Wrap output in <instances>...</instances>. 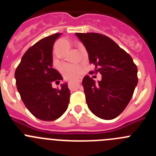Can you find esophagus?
I'll list each match as a JSON object with an SVG mask.
<instances>
[{"label":"esophagus","instance_id":"34e87169","mask_svg":"<svg viewBox=\"0 0 156 156\" xmlns=\"http://www.w3.org/2000/svg\"><path fill=\"white\" fill-rule=\"evenodd\" d=\"M76 82L78 83H81V80H76Z\"/></svg>","mask_w":156,"mask_h":156}]
</instances>
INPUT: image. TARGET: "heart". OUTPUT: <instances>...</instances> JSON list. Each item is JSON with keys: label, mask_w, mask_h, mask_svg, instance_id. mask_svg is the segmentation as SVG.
Wrapping results in <instances>:
<instances>
[{"label": "heart", "mask_w": 156, "mask_h": 156, "mask_svg": "<svg viewBox=\"0 0 156 156\" xmlns=\"http://www.w3.org/2000/svg\"><path fill=\"white\" fill-rule=\"evenodd\" d=\"M69 42L66 39L59 40L56 44V48L62 44H69ZM62 74L66 80H75L80 76L82 68L76 65H63L60 69Z\"/></svg>", "instance_id": "b5f03b06"}]
</instances>
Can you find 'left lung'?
I'll return each instance as SVG.
<instances>
[{
    "label": "left lung",
    "instance_id": "left-lung-1",
    "mask_svg": "<svg viewBox=\"0 0 156 156\" xmlns=\"http://www.w3.org/2000/svg\"><path fill=\"white\" fill-rule=\"evenodd\" d=\"M76 36L84 45L90 64L95 66L94 72L101 74V80L98 83L89 76L83 79L88 108L101 119H115L132 98L138 81L137 66L109 37L97 33H76Z\"/></svg>",
    "mask_w": 156,
    "mask_h": 156
}]
</instances>
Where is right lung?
<instances>
[{
    "label": "right lung",
    "mask_w": 156,
    "mask_h": 156,
    "mask_svg": "<svg viewBox=\"0 0 156 156\" xmlns=\"http://www.w3.org/2000/svg\"><path fill=\"white\" fill-rule=\"evenodd\" d=\"M61 34L44 37L30 47L15 73L18 91L23 103L36 118L53 121L63 115L68 108L70 91L67 83L61 89L53 88V81L62 76L52 68V50Z\"/></svg>",
    "instance_id": "obj_1"
}]
</instances>
